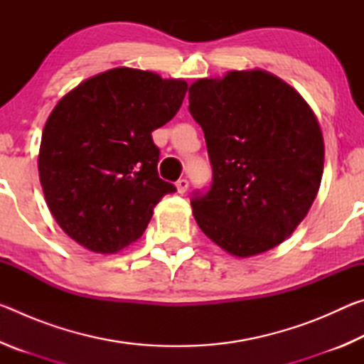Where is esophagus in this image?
I'll list each match as a JSON object with an SVG mask.
<instances>
[{"label":"esophagus","instance_id":"esophagus-1","mask_svg":"<svg viewBox=\"0 0 364 364\" xmlns=\"http://www.w3.org/2000/svg\"><path fill=\"white\" fill-rule=\"evenodd\" d=\"M188 188H189V181L186 180V178H181V180L176 181V189H178V193H180V194L186 193Z\"/></svg>","mask_w":364,"mask_h":364}]
</instances>
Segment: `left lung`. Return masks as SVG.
<instances>
[{"label": "left lung", "instance_id": "8db88e82", "mask_svg": "<svg viewBox=\"0 0 364 364\" xmlns=\"http://www.w3.org/2000/svg\"><path fill=\"white\" fill-rule=\"evenodd\" d=\"M204 132L212 184L191 199L197 225L234 257L276 247L310 210L321 184L324 143L310 106L264 70H232L189 86Z\"/></svg>", "mask_w": 364, "mask_h": 364}]
</instances>
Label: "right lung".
Listing matches in <instances>:
<instances>
[{"label":"right lung","instance_id":"add662e5","mask_svg":"<svg viewBox=\"0 0 364 364\" xmlns=\"http://www.w3.org/2000/svg\"><path fill=\"white\" fill-rule=\"evenodd\" d=\"M188 83L117 67L69 91L43 130L38 171L67 236L115 254L143 236L154 207L176 188L159 178L152 132L180 110Z\"/></svg>","mask_w":364,"mask_h":364}]
</instances>
